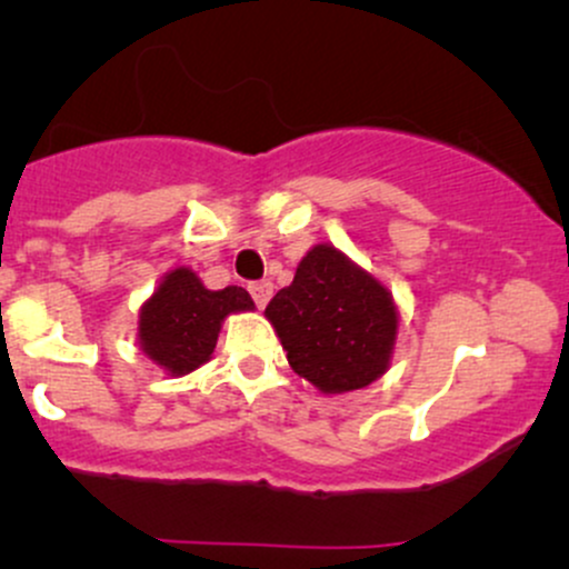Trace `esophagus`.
Listing matches in <instances>:
<instances>
[{
    "label": "esophagus",
    "mask_w": 569,
    "mask_h": 569,
    "mask_svg": "<svg viewBox=\"0 0 569 569\" xmlns=\"http://www.w3.org/2000/svg\"><path fill=\"white\" fill-rule=\"evenodd\" d=\"M248 291H251V297H253V302H257V307H264L272 297V283H270V280H257V283H248Z\"/></svg>",
    "instance_id": "1"
}]
</instances>
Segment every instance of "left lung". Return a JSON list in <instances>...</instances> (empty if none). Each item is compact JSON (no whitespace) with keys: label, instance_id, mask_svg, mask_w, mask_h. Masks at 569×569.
<instances>
[{"label":"left lung","instance_id":"1","mask_svg":"<svg viewBox=\"0 0 569 569\" xmlns=\"http://www.w3.org/2000/svg\"><path fill=\"white\" fill-rule=\"evenodd\" d=\"M264 312L291 369L323 393L367 388L388 369L398 326L393 299L337 248H312Z\"/></svg>","mask_w":569,"mask_h":569}]
</instances>
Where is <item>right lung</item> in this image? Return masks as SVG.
Instances as JSON below:
<instances>
[{"label":"right lung","instance_id":"1","mask_svg":"<svg viewBox=\"0 0 569 569\" xmlns=\"http://www.w3.org/2000/svg\"><path fill=\"white\" fill-rule=\"evenodd\" d=\"M238 310H253L246 289L208 291L192 270L179 267L141 307V348L171 375H189L211 358L221 321Z\"/></svg>","mask_w":569,"mask_h":569}]
</instances>
